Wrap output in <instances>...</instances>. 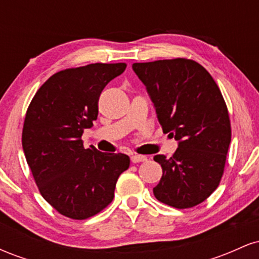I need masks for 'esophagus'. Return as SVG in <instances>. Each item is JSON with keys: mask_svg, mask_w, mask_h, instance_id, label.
Masks as SVG:
<instances>
[{"mask_svg": "<svg viewBox=\"0 0 259 259\" xmlns=\"http://www.w3.org/2000/svg\"><path fill=\"white\" fill-rule=\"evenodd\" d=\"M147 157L141 156V154H134L132 156V162L133 163H140V162H146Z\"/></svg>", "mask_w": 259, "mask_h": 259, "instance_id": "esophagus-1", "label": "esophagus"}]
</instances>
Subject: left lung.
I'll return each instance as SVG.
<instances>
[{"instance_id":"1","label":"left lung","mask_w":259,"mask_h":259,"mask_svg":"<svg viewBox=\"0 0 259 259\" xmlns=\"http://www.w3.org/2000/svg\"><path fill=\"white\" fill-rule=\"evenodd\" d=\"M133 69L146 86L163 133L179 141L170 158L153 157L163 170L154 197L179 209L197 206L221 183L231 141L222 92L192 59L134 63Z\"/></svg>"}]
</instances>
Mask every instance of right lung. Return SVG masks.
Returning a JSON list of instances; mask_svg holds the SVG:
<instances>
[{
	"instance_id": "right-lung-1",
	"label": "right lung",
	"mask_w": 259,
	"mask_h": 259,
	"mask_svg": "<svg viewBox=\"0 0 259 259\" xmlns=\"http://www.w3.org/2000/svg\"><path fill=\"white\" fill-rule=\"evenodd\" d=\"M125 68L94 63L61 70L38 89L26 111V162L42 197L68 218L82 221L108 206L130 165L126 154L85 148L81 140L97 119L101 92Z\"/></svg>"
}]
</instances>
